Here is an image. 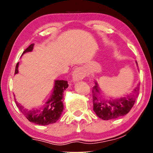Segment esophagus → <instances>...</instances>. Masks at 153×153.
<instances>
[{"instance_id":"obj_1","label":"esophagus","mask_w":153,"mask_h":153,"mask_svg":"<svg viewBox=\"0 0 153 153\" xmlns=\"http://www.w3.org/2000/svg\"><path fill=\"white\" fill-rule=\"evenodd\" d=\"M85 76V74L83 71V68H80V67H77L74 69L72 73V78L73 80L76 81L83 79Z\"/></svg>"}]
</instances>
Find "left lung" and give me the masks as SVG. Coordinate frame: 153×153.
Wrapping results in <instances>:
<instances>
[{
	"label": "left lung",
	"mask_w": 153,
	"mask_h": 153,
	"mask_svg": "<svg viewBox=\"0 0 153 153\" xmlns=\"http://www.w3.org/2000/svg\"><path fill=\"white\" fill-rule=\"evenodd\" d=\"M139 92V88L137 86L134 90L131 95H126L120 99L105 101L101 99L99 94V88L95 83V85L92 90L93 111L99 118L105 120L125 116L133 107Z\"/></svg>",
	"instance_id": "obj_1"
}]
</instances>
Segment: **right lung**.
Returning <instances> with one entry per match:
<instances>
[{"mask_svg":"<svg viewBox=\"0 0 153 153\" xmlns=\"http://www.w3.org/2000/svg\"><path fill=\"white\" fill-rule=\"evenodd\" d=\"M34 44H31L23 54L26 52L31 51L33 49ZM19 62L16 63L14 74L18 73ZM68 87L67 81L56 80L53 94L51 97L46 103L45 106L41 110H27L23 106L15 101L16 105L24 114V116L31 123L40 125H47L56 123L61 116L64 106L62 103V94L65 90Z\"/></svg>","mask_w":153,"mask_h":153,"instance_id":"1","label":"right lung"}]
</instances>
